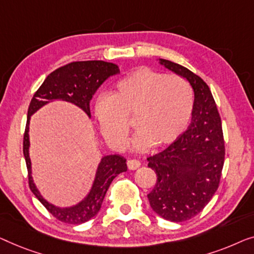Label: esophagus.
<instances>
[{
    "mask_svg": "<svg viewBox=\"0 0 254 254\" xmlns=\"http://www.w3.org/2000/svg\"><path fill=\"white\" fill-rule=\"evenodd\" d=\"M127 164L128 169H130V170H135V169H138L139 167H140V161H139V160L132 159V160H128Z\"/></svg>",
    "mask_w": 254,
    "mask_h": 254,
    "instance_id": "esophagus-1",
    "label": "esophagus"
}]
</instances>
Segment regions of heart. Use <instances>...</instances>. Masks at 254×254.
Masks as SVG:
<instances>
[{"mask_svg":"<svg viewBox=\"0 0 254 254\" xmlns=\"http://www.w3.org/2000/svg\"><path fill=\"white\" fill-rule=\"evenodd\" d=\"M193 94L188 81L139 67L116 84L112 95L96 100L94 115L106 141L114 148L126 147L130 122L134 117L137 149L167 147L177 140L190 123Z\"/></svg>","mask_w":254,"mask_h":254,"instance_id":"heart-1","label":"heart"}]
</instances>
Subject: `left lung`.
I'll return each mask as SVG.
<instances>
[{"instance_id": "obj_1", "label": "left lung", "mask_w": 254, "mask_h": 254, "mask_svg": "<svg viewBox=\"0 0 254 254\" xmlns=\"http://www.w3.org/2000/svg\"><path fill=\"white\" fill-rule=\"evenodd\" d=\"M159 63L190 83L194 102L187 131L164 151L147 159L158 177L147 197L158 215L183 222L201 212L219 188L224 163L223 132L208 85L180 64L163 59Z\"/></svg>"}]
</instances>
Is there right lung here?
Masks as SVG:
<instances>
[{"label": "right lung", "instance_id": "add662e5", "mask_svg": "<svg viewBox=\"0 0 254 254\" xmlns=\"http://www.w3.org/2000/svg\"><path fill=\"white\" fill-rule=\"evenodd\" d=\"M117 73H120V69L116 64L103 62V61L69 63L48 74L39 90L34 93L28 107L23 142V152L28 171V184L31 191L47 208L48 212L64 223L80 224L91 220L98 214L107 190L114 178L127 170V159L119 154L102 156L96 169L92 188L86 197L73 206H56L42 197L32 177L30 134H28L31 116L53 101H65L77 106L86 114L88 119H91L90 102L93 95L109 77Z\"/></svg>", "mask_w": 254, "mask_h": 254}]
</instances>
